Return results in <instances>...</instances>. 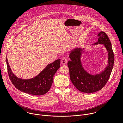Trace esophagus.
Here are the masks:
<instances>
[{"mask_svg": "<svg viewBox=\"0 0 123 123\" xmlns=\"http://www.w3.org/2000/svg\"><path fill=\"white\" fill-rule=\"evenodd\" d=\"M67 63V59L65 57H63L61 60V63L63 65H64V64H66Z\"/></svg>", "mask_w": 123, "mask_h": 123, "instance_id": "34e87169", "label": "esophagus"}]
</instances>
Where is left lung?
Returning a JSON list of instances; mask_svg holds the SVG:
<instances>
[{
  "mask_svg": "<svg viewBox=\"0 0 123 123\" xmlns=\"http://www.w3.org/2000/svg\"><path fill=\"white\" fill-rule=\"evenodd\" d=\"M98 42L95 43L104 44L108 52L107 67L100 75L92 76L83 69L80 61L81 48H76L73 50L68 62L70 77L73 84L79 91L85 93H93L101 90L107 83L110 78L114 63V54L110 40L105 32L101 31L98 34Z\"/></svg>",
  "mask_w": 123,
  "mask_h": 123,
  "instance_id": "left-lung-1",
  "label": "left lung"
}]
</instances>
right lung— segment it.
<instances>
[{"mask_svg":"<svg viewBox=\"0 0 123 123\" xmlns=\"http://www.w3.org/2000/svg\"><path fill=\"white\" fill-rule=\"evenodd\" d=\"M9 78L15 87L20 91L30 94L41 95L46 93L50 89L53 80V76L60 66V59L48 64L46 67L36 77L29 80H23L15 76L6 59Z\"/></svg>","mask_w":123,"mask_h":123,"instance_id":"right-lung-1","label":"right lung"}]
</instances>
